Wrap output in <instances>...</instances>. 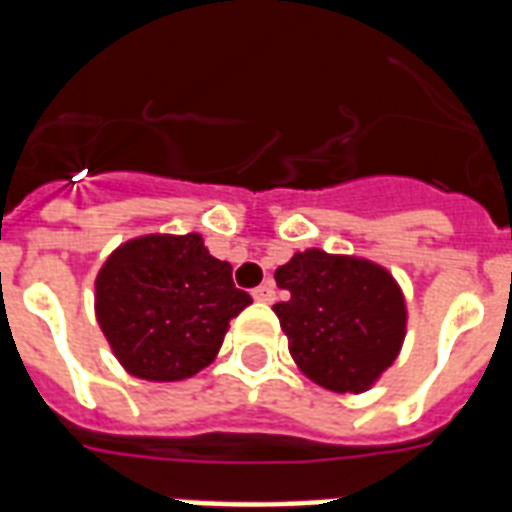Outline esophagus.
I'll return each instance as SVG.
<instances>
[{
    "label": "esophagus",
    "mask_w": 512,
    "mask_h": 512,
    "mask_svg": "<svg viewBox=\"0 0 512 512\" xmlns=\"http://www.w3.org/2000/svg\"><path fill=\"white\" fill-rule=\"evenodd\" d=\"M252 297H255L257 303H273L276 292H273L271 281H265V284H260L257 289H252Z\"/></svg>",
    "instance_id": "1"
}]
</instances>
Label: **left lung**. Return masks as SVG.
I'll list each match as a JSON object with an SVG mask.
<instances>
[{
	"label": "left lung",
	"mask_w": 512,
	"mask_h": 512,
	"mask_svg": "<svg viewBox=\"0 0 512 512\" xmlns=\"http://www.w3.org/2000/svg\"><path fill=\"white\" fill-rule=\"evenodd\" d=\"M276 303L297 369L335 393H366L388 372L406 337L404 289L369 257L305 249L276 268Z\"/></svg>",
	"instance_id": "obj_1"
}]
</instances>
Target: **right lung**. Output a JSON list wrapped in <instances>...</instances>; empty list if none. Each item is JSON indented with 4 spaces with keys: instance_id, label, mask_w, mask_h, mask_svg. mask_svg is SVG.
I'll return each instance as SVG.
<instances>
[{
    "instance_id": "right-lung-1",
    "label": "right lung",
    "mask_w": 512,
    "mask_h": 512,
    "mask_svg": "<svg viewBox=\"0 0 512 512\" xmlns=\"http://www.w3.org/2000/svg\"><path fill=\"white\" fill-rule=\"evenodd\" d=\"M201 233H146L108 255L95 279V319L122 369L180 382L215 361L233 316L252 297Z\"/></svg>"
}]
</instances>
